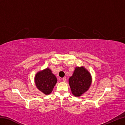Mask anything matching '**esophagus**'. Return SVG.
<instances>
[{
	"label": "esophagus",
	"mask_w": 125,
	"mask_h": 125,
	"mask_svg": "<svg viewBox=\"0 0 125 125\" xmlns=\"http://www.w3.org/2000/svg\"><path fill=\"white\" fill-rule=\"evenodd\" d=\"M62 80H63V82H66V81H67V78H66L65 77H63L62 78Z\"/></svg>",
	"instance_id": "obj_1"
}]
</instances>
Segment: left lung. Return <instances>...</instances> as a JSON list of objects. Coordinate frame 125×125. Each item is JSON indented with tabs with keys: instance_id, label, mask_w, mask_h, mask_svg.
Returning a JSON list of instances; mask_svg holds the SVG:
<instances>
[{
	"instance_id": "obj_1",
	"label": "left lung",
	"mask_w": 125,
	"mask_h": 125,
	"mask_svg": "<svg viewBox=\"0 0 125 125\" xmlns=\"http://www.w3.org/2000/svg\"><path fill=\"white\" fill-rule=\"evenodd\" d=\"M90 73L84 67H76L73 76L69 79V83L73 94L79 97L86 92L91 84Z\"/></svg>"
}]
</instances>
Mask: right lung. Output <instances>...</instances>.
<instances>
[{"label":"right lung","mask_w":125,"mask_h":125,"mask_svg":"<svg viewBox=\"0 0 125 125\" xmlns=\"http://www.w3.org/2000/svg\"><path fill=\"white\" fill-rule=\"evenodd\" d=\"M57 82V78L49 68L36 73L35 83L38 89L43 94H49L52 91Z\"/></svg>","instance_id":"right-lung-1"}]
</instances>
